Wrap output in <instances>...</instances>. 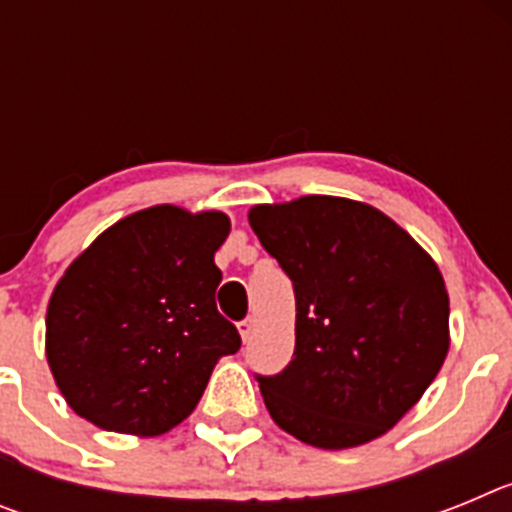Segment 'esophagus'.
I'll list each match as a JSON object with an SVG mask.
<instances>
[{
  "mask_svg": "<svg viewBox=\"0 0 512 512\" xmlns=\"http://www.w3.org/2000/svg\"><path fill=\"white\" fill-rule=\"evenodd\" d=\"M253 325H256V320H253V318H243L241 323H238V333H241L243 341H248V338H251Z\"/></svg>",
  "mask_w": 512,
  "mask_h": 512,
  "instance_id": "esophagus-1",
  "label": "esophagus"
}]
</instances>
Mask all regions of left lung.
I'll return each mask as SVG.
<instances>
[{
	"label": "left lung",
	"mask_w": 512,
	"mask_h": 512,
	"mask_svg": "<svg viewBox=\"0 0 512 512\" xmlns=\"http://www.w3.org/2000/svg\"><path fill=\"white\" fill-rule=\"evenodd\" d=\"M248 223L297 302L295 356L256 374L274 423L318 449L390 431L449 351L438 266L390 217L341 197L256 205Z\"/></svg>",
	"instance_id": "8db88e82"
}]
</instances>
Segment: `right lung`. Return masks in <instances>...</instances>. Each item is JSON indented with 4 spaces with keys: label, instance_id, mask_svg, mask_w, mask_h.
Here are the masks:
<instances>
[{
    "label": "right lung",
    "instance_id": "right-lung-1",
    "mask_svg": "<svg viewBox=\"0 0 512 512\" xmlns=\"http://www.w3.org/2000/svg\"><path fill=\"white\" fill-rule=\"evenodd\" d=\"M223 212L158 205L104 230L56 284L45 354L76 415L104 431L158 436L200 402L241 336L215 305Z\"/></svg>",
    "mask_w": 512,
    "mask_h": 512
}]
</instances>
